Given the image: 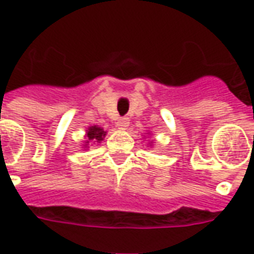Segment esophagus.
<instances>
[{
  "label": "esophagus",
  "mask_w": 254,
  "mask_h": 254,
  "mask_svg": "<svg viewBox=\"0 0 254 254\" xmlns=\"http://www.w3.org/2000/svg\"><path fill=\"white\" fill-rule=\"evenodd\" d=\"M116 125L118 129H127V127H129V118H127V117H121V118H118Z\"/></svg>",
  "instance_id": "34e87169"
}]
</instances>
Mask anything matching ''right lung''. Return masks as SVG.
<instances>
[{
    "label": "right lung",
    "mask_w": 254,
    "mask_h": 254,
    "mask_svg": "<svg viewBox=\"0 0 254 254\" xmlns=\"http://www.w3.org/2000/svg\"><path fill=\"white\" fill-rule=\"evenodd\" d=\"M106 136V132L103 130V129H100L99 127H91L88 129V132H87V137H88V140L91 141H102L103 140V137ZM87 140V141H88Z\"/></svg>",
    "instance_id": "add662e5"
}]
</instances>
